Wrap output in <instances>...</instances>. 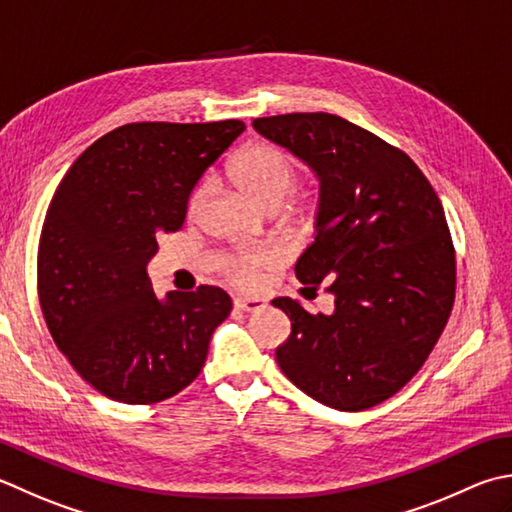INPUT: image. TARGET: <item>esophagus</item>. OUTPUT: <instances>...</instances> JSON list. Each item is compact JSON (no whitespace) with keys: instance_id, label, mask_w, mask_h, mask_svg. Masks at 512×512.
<instances>
[{"instance_id":"1","label":"esophagus","mask_w":512,"mask_h":512,"mask_svg":"<svg viewBox=\"0 0 512 512\" xmlns=\"http://www.w3.org/2000/svg\"><path fill=\"white\" fill-rule=\"evenodd\" d=\"M266 306L262 297H235V308L244 310V313H259Z\"/></svg>"}]
</instances>
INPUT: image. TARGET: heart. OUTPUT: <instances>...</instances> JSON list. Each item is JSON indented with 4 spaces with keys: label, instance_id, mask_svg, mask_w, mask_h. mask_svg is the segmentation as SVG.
Here are the masks:
<instances>
[{
    "label": "heart",
    "instance_id": "heart-1",
    "mask_svg": "<svg viewBox=\"0 0 512 512\" xmlns=\"http://www.w3.org/2000/svg\"><path fill=\"white\" fill-rule=\"evenodd\" d=\"M233 179L248 197L264 208L282 206L295 193L299 182L297 159L270 144L244 148L233 162ZM213 190V179L204 177L188 197V215H197ZM279 253L270 246H250L224 259V270L237 284H250L259 270L275 266Z\"/></svg>",
    "mask_w": 512,
    "mask_h": 512
}]
</instances>
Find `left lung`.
Masks as SVG:
<instances>
[{
	"instance_id": "8db88e82",
	"label": "left lung",
	"mask_w": 512,
	"mask_h": 512,
	"mask_svg": "<svg viewBox=\"0 0 512 512\" xmlns=\"http://www.w3.org/2000/svg\"><path fill=\"white\" fill-rule=\"evenodd\" d=\"M253 128L317 175L315 242L295 264L306 290L326 284L333 313L275 297L290 319L282 373L308 397L364 410L413 377L455 302V250L444 208L402 150L330 113L259 117Z\"/></svg>"
}]
</instances>
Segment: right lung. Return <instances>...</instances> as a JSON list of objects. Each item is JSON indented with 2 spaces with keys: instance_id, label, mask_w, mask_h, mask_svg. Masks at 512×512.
<instances>
[{
  "instance_id": "obj_1",
  "label": "right lung",
  "mask_w": 512,
  "mask_h": 512,
  "mask_svg": "<svg viewBox=\"0 0 512 512\" xmlns=\"http://www.w3.org/2000/svg\"><path fill=\"white\" fill-rule=\"evenodd\" d=\"M244 128L239 119L119 126L59 182L39 237V304L59 350L108 399L162 402L202 370L233 302L217 286L157 297L146 266Z\"/></svg>"
}]
</instances>
